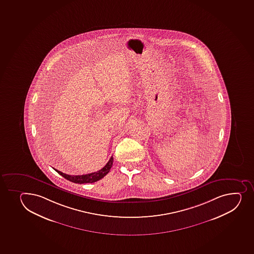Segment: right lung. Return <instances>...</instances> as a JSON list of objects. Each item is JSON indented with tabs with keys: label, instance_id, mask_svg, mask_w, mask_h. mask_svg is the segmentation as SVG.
<instances>
[{
	"label": "right lung",
	"instance_id": "1",
	"mask_svg": "<svg viewBox=\"0 0 254 254\" xmlns=\"http://www.w3.org/2000/svg\"><path fill=\"white\" fill-rule=\"evenodd\" d=\"M113 157H111L108 162L105 165L104 168H102L101 170L97 171L96 173H89V174H86V175H67V174L62 173L60 171L57 170V169H55V171L58 172L61 176H63V178H65V179H67V180L72 182V183H79V184L92 183L99 181L102 178H104L105 176L110 172L111 168L113 167Z\"/></svg>",
	"mask_w": 254,
	"mask_h": 254
}]
</instances>
